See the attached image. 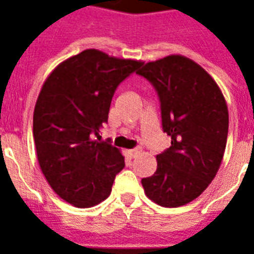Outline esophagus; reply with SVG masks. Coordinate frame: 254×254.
<instances>
[{
  "label": "esophagus",
  "mask_w": 254,
  "mask_h": 254,
  "mask_svg": "<svg viewBox=\"0 0 254 254\" xmlns=\"http://www.w3.org/2000/svg\"><path fill=\"white\" fill-rule=\"evenodd\" d=\"M139 153H140V149L129 150V157H131V158H135V157L139 154Z\"/></svg>",
  "instance_id": "1"
}]
</instances>
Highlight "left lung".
<instances>
[{
	"instance_id": "obj_1",
	"label": "left lung",
	"mask_w": 254,
	"mask_h": 254,
	"mask_svg": "<svg viewBox=\"0 0 254 254\" xmlns=\"http://www.w3.org/2000/svg\"><path fill=\"white\" fill-rule=\"evenodd\" d=\"M136 73L154 85L162 128L172 145L157 155V170L142 179L146 196L173 208L200 196L219 170L225 154L229 109L215 79L184 55L142 64Z\"/></svg>"
}]
</instances>
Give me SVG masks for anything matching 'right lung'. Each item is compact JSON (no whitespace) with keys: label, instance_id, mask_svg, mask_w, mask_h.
I'll use <instances>...</instances> for the list:
<instances>
[{"label":"right lung","instance_id":"obj_1","mask_svg":"<svg viewBox=\"0 0 254 254\" xmlns=\"http://www.w3.org/2000/svg\"><path fill=\"white\" fill-rule=\"evenodd\" d=\"M142 62L89 49L70 57L44 81L33 111L40 169L54 192L78 208L105 200L125 168L118 147L99 142L118 85Z\"/></svg>","mask_w":254,"mask_h":254}]
</instances>
